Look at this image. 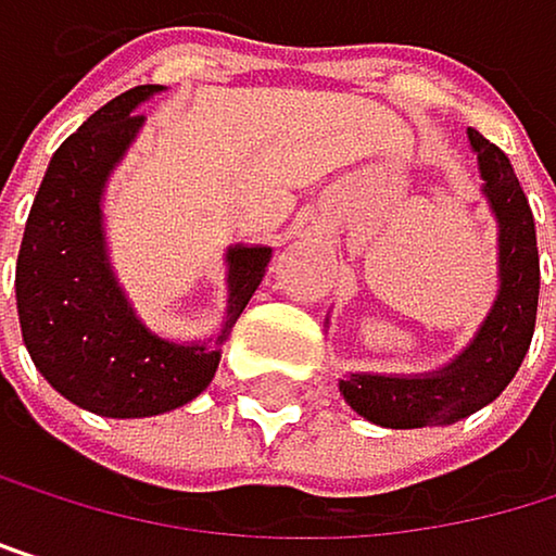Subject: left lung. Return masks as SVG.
Instances as JSON below:
<instances>
[{"label": "left lung", "instance_id": "obj_1", "mask_svg": "<svg viewBox=\"0 0 556 556\" xmlns=\"http://www.w3.org/2000/svg\"><path fill=\"white\" fill-rule=\"evenodd\" d=\"M483 193L501 219V296L477 340L433 377L350 374L340 390L350 407L380 427L414 430L470 417L514 380L538 324L541 256L533 213L501 146L470 129Z\"/></svg>", "mask_w": 556, "mask_h": 556}]
</instances>
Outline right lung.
<instances>
[{
    "instance_id": "add662e5",
    "label": "right lung",
    "mask_w": 556,
    "mask_h": 556,
    "mask_svg": "<svg viewBox=\"0 0 556 556\" xmlns=\"http://www.w3.org/2000/svg\"><path fill=\"white\" fill-rule=\"evenodd\" d=\"M160 86H136L92 113L42 176L15 263L18 327L39 374L76 407L102 417H153L200 396L219 350L176 346L149 333L116 287L102 247V182L126 153ZM273 250H229V319L260 287ZM226 330L216 343H223Z\"/></svg>"
}]
</instances>
